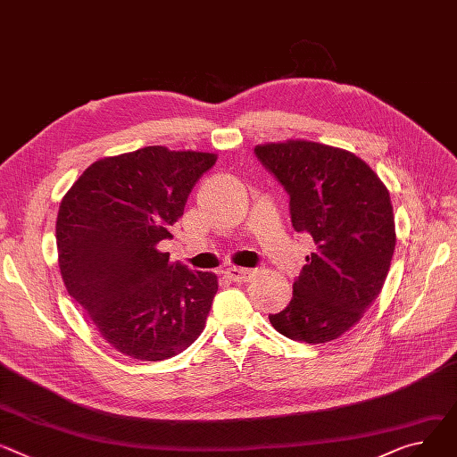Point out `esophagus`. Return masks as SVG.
Instances as JSON below:
<instances>
[{
    "label": "esophagus",
    "mask_w": 457,
    "mask_h": 457,
    "mask_svg": "<svg viewBox=\"0 0 457 457\" xmlns=\"http://www.w3.org/2000/svg\"><path fill=\"white\" fill-rule=\"evenodd\" d=\"M226 278L235 281V283H246L253 278V270L248 268H228L226 270Z\"/></svg>",
    "instance_id": "esophagus-1"
}]
</instances>
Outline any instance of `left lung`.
Here are the masks:
<instances>
[{
	"mask_svg": "<svg viewBox=\"0 0 457 457\" xmlns=\"http://www.w3.org/2000/svg\"><path fill=\"white\" fill-rule=\"evenodd\" d=\"M255 156L290 195L294 229L316 245L288 307L270 323L290 340H337L371 307L389 271L397 242L389 193L344 148L290 139L257 145Z\"/></svg>",
	"mask_w": 457,
	"mask_h": 457,
	"instance_id": "left-lung-1",
	"label": "left lung"
}]
</instances>
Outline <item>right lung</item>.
Listing matches in <instances>:
<instances>
[{
  "label": "right lung",
  "instance_id": "obj_1",
  "mask_svg": "<svg viewBox=\"0 0 457 457\" xmlns=\"http://www.w3.org/2000/svg\"><path fill=\"white\" fill-rule=\"evenodd\" d=\"M217 154L145 146L91 163L60 202L58 266L68 294L119 353L143 361L186 351L219 290L211 271L170 262L158 245Z\"/></svg>",
  "mask_w": 457,
  "mask_h": 457
}]
</instances>
